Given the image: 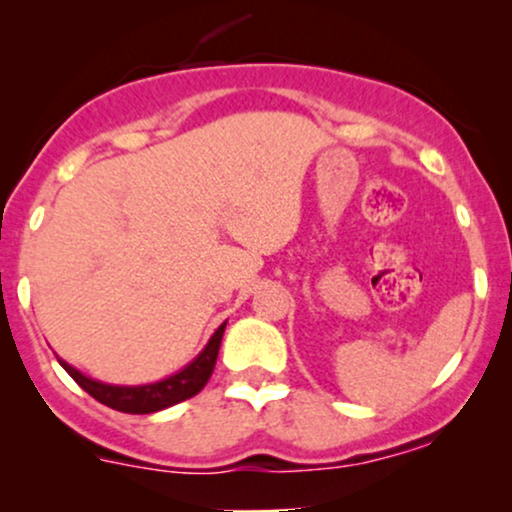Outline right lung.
Masks as SVG:
<instances>
[{"label": "right lung", "mask_w": 512, "mask_h": 512, "mask_svg": "<svg viewBox=\"0 0 512 512\" xmlns=\"http://www.w3.org/2000/svg\"><path fill=\"white\" fill-rule=\"evenodd\" d=\"M223 330H226V322L211 334L209 344L204 346L202 354H199L190 366L178 370V373L170 375L166 380H158V383L149 385H108L101 383V380L86 378L84 373H79V370L69 366L62 358H57V361H60V366L76 380V385L84 387L88 395L98 399L105 407L125 411V414H154V411L168 409L173 407V404L195 397L197 392L207 385L211 373H214L216 356H219Z\"/></svg>", "instance_id": "obj_1"}]
</instances>
